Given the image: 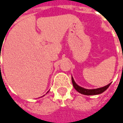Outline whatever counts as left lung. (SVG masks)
Listing matches in <instances>:
<instances>
[{
    "instance_id": "left-lung-1",
    "label": "left lung",
    "mask_w": 123,
    "mask_h": 123,
    "mask_svg": "<svg viewBox=\"0 0 123 123\" xmlns=\"http://www.w3.org/2000/svg\"><path fill=\"white\" fill-rule=\"evenodd\" d=\"M72 83H73V85L74 88L78 91L81 94H83V95H99V94H101L103 93V92H105L111 85V83H109L108 85L104 86V87H100V88H97V89H86L84 87H82L80 86H79L74 80L73 78L72 77Z\"/></svg>"
}]
</instances>
